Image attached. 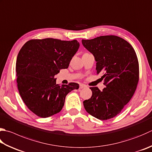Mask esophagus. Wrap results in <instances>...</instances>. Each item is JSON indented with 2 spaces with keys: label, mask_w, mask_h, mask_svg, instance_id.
I'll return each instance as SVG.
<instances>
[{
  "label": "esophagus",
  "mask_w": 152,
  "mask_h": 152,
  "mask_svg": "<svg viewBox=\"0 0 152 152\" xmlns=\"http://www.w3.org/2000/svg\"><path fill=\"white\" fill-rule=\"evenodd\" d=\"M85 87H87V86L83 85V84H81L79 85V89H82V88H85Z\"/></svg>",
  "instance_id": "1"
}]
</instances>
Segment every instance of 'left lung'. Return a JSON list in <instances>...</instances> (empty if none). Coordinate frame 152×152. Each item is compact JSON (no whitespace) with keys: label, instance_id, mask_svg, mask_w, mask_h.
Returning a JSON list of instances; mask_svg holds the SVG:
<instances>
[{"label":"left lung","instance_id":"obj_1","mask_svg":"<svg viewBox=\"0 0 152 152\" xmlns=\"http://www.w3.org/2000/svg\"><path fill=\"white\" fill-rule=\"evenodd\" d=\"M96 61V73H102L105 87H91L92 96L83 101L86 111L99 120H108L121 113L130 101L139 81V64L132 46L116 36L82 39Z\"/></svg>","mask_w":152,"mask_h":152}]
</instances>
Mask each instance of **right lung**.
Returning a JSON list of instances; mask_svg holds the SVG:
<instances>
[{"mask_svg":"<svg viewBox=\"0 0 152 152\" xmlns=\"http://www.w3.org/2000/svg\"><path fill=\"white\" fill-rule=\"evenodd\" d=\"M79 48L76 39H31L20 50L16 64L17 86L22 99L36 115L47 118L59 113L65 96L79 86L56 83L55 75L67 69Z\"/></svg>","mask_w":152,"mask_h":152,"instance_id":"right-lung-1","label":"right lung"}]
</instances>
